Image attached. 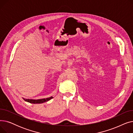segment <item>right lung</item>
<instances>
[{
  "label": "right lung",
  "instance_id": "1",
  "mask_svg": "<svg viewBox=\"0 0 133 133\" xmlns=\"http://www.w3.org/2000/svg\"><path fill=\"white\" fill-rule=\"evenodd\" d=\"M52 98H53V96H51L50 97H47V98H44V99H37V100H34V99H25L23 97L24 100L28 102H30L31 103H44L45 102H47L49 100H50L51 99H52Z\"/></svg>",
  "mask_w": 133,
  "mask_h": 133
}]
</instances>
